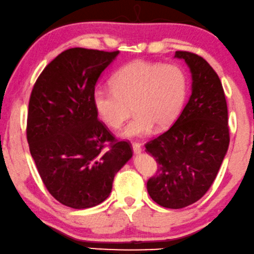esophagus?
Masks as SVG:
<instances>
[{
    "label": "esophagus",
    "instance_id": "1",
    "mask_svg": "<svg viewBox=\"0 0 254 254\" xmlns=\"http://www.w3.org/2000/svg\"><path fill=\"white\" fill-rule=\"evenodd\" d=\"M132 149H133L134 154H140L141 144H139V142H132Z\"/></svg>",
    "mask_w": 254,
    "mask_h": 254
}]
</instances>
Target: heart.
I'll list each match as a JSON object with an SVG mask.
<instances>
[{
	"instance_id": "1",
	"label": "heart",
	"mask_w": 254,
	"mask_h": 254,
	"mask_svg": "<svg viewBox=\"0 0 254 254\" xmlns=\"http://www.w3.org/2000/svg\"><path fill=\"white\" fill-rule=\"evenodd\" d=\"M112 88L93 92V106L100 120L110 128L122 127L131 112L134 115L122 132L124 138H139L171 126L183 109L188 78L175 64L137 60L114 73Z\"/></svg>"
}]
</instances>
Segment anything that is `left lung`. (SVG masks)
Masks as SVG:
<instances>
[{
	"instance_id": "left-lung-1",
	"label": "left lung",
	"mask_w": 254,
	"mask_h": 254,
	"mask_svg": "<svg viewBox=\"0 0 254 254\" xmlns=\"http://www.w3.org/2000/svg\"><path fill=\"white\" fill-rule=\"evenodd\" d=\"M191 72V96L173 127L146 144L158 163L147 182L151 198L178 209L198 201L215 180L229 147L228 108L221 80L202 57L176 52Z\"/></svg>"
}]
</instances>
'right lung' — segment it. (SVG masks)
Instances as JSON below:
<instances>
[{
  "mask_svg": "<svg viewBox=\"0 0 254 254\" xmlns=\"http://www.w3.org/2000/svg\"><path fill=\"white\" fill-rule=\"evenodd\" d=\"M119 54L67 49L45 67L31 93V155L49 193L71 208L105 201L115 174L132 158L131 145L115 140L98 120L92 100L99 77Z\"/></svg>",
  "mask_w": 254,
  "mask_h": 254,
  "instance_id": "add662e5",
  "label": "right lung"
}]
</instances>
